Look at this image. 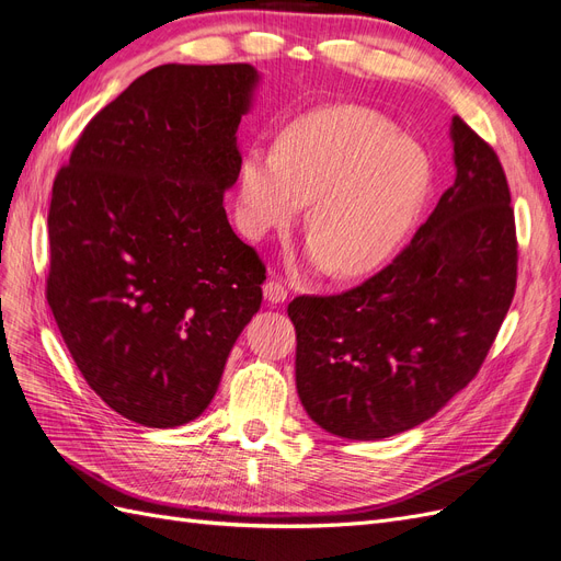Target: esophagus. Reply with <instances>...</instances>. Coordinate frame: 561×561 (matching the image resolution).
<instances>
[{
  "instance_id": "esophagus-1",
  "label": "esophagus",
  "mask_w": 561,
  "mask_h": 561,
  "mask_svg": "<svg viewBox=\"0 0 561 561\" xmlns=\"http://www.w3.org/2000/svg\"><path fill=\"white\" fill-rule=\"evenodd\" d=\"M263 296H265V300H267L270 305H279V302L286 300L288 291H286V286H284L279 279H267V282L263 284Z\"/></svg>"
}]
</instances>
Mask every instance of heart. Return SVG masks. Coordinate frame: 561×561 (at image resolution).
I'll return each instance as SVG.
<instances>
[{
	"label": "heart",
	"instance_id": "b5f03b06",
	"mask_svg": "<svg viewBox=\"0 0 561 561\" xmlns=\"http://www.w3.org/2000/svg\"><path fill=\"white\" fill-rule=\"evenodd\" d=\"M430 161L416 140L363 106H328L284 129L277 148L240 165L238 217L249 236L291 224L309 201L307 233L328 273L363 275L416 221Z\"/></svg>",
	"mask_w": 561,
	"mask_h": 561
}]
</instances>
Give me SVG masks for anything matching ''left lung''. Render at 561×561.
<instances>
[{
	"instance_id": "left-lung-1",
	"label": "left lung",
	"mask_w": 561,
	"mask_h": 561,
	"mask_svg": "<svg viewBox=\"0 0 561 561\" xmlns=\"http://www.w3.org/2000/svg\"><path fill=\"white\" fill-rule=\"evenodd\" d=\"M455 182L375 277L335 296H298L296 386L317 425L377 442L432 419L476 375L517 282L508 182L458 115Z\"/></svg>"
}]
</instances>
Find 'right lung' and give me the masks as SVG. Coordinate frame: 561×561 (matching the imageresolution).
Listing matches in <instances>:
<instances>
[{
    "mask_svg": "<svg viewBox=\"0 0 561 561\" xmlns=\"http://www.w3.org/2000/svg\"><path fill=\"white\" fill-rule=\"evenodd\" d=\"M252 65H163L82 129L53 182L46 298L88 386L178 427L213 402L265 265L226 219Z\"/></svg>",
    "mask_w": 561,
    "mask_h": 561,
    "instance_id": "obj_1",
    "label": "right lung"
}]
</instances>
